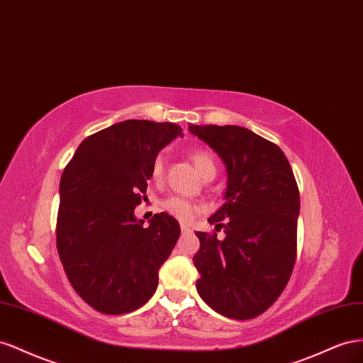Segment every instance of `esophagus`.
<instances>
[{"label": "esophagus", "instance_id": "obj_1", "mask_svg": "<svg viewBox=\"0 0 363 363\" xmlns=\"http://www.w3.org/2000/svg\"><path fill=\"white\" fill-rule=\"evenodd\" d=\"M181 233L182 234H189V233H191V230L189 226H185V225H181Z\"/></svg>", "mask_w": 363, "mask_h": 363}]
</instances>
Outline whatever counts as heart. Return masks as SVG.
Segmentation results:
<instances>
[{
    "instance_id": "1",
    "label": "heart",
    "mask_w": 363,
    "mask_h": 363,
    "mask_svg": "<svg viewBox=\"0 0 363 363\" xmlns=\"http://www.w3.org/2000/svg\"><path fill=\"white\" fill-rule=\"evenodd\" d=\"M191 160L196 165V169L203 176L208 172H216V162L214 157L210 152L205 150H196L191 153ZM164 174V161L161 157H157L152 164V178L155 181H160ZM164 210L169 214H172L176 219L181 222H191L196 216L202 211V206L196 202H191L181 196H172L167 201L162 203Z\"/></svg>"
}]
</instances>
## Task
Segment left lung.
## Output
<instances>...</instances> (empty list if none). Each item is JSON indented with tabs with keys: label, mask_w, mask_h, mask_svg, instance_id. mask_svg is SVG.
Here are the masks:
<instances>
[{
	"label": "left lung",
	"mask_w": 363,
	"mask_h": 363,
	"mask_svg": "<svg viewBox=\"0 0 363 363\" xmlns=\"http://www.w3.org/2000/svg\"><path fill=\"white\" fill-rule=\"evenodd\" d=\"M190 132L226 165L225 203L208 222L217 234L196 233V289L217 313L252 319L281 295L296 260L299 191L277 144L240 126H198Z\"/></svg>",
	"instance_id": "obj_1"
}]
</instances>
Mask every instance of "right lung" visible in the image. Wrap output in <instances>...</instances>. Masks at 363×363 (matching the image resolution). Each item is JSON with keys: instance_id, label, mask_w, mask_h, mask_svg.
Listing matches in <instances>:
<instances>
[{"instance_id": "obj_1", "label": "right lung", "mask_w": 363, "mask_h": 363, "mask_svg": "<svg viewBox=\"0 0 363 363\" xmlns=\"http://www.w3.org/2000/svg\"><path fill=\"white\" fill-rule=\"evenodd\" d=\"M182 129L173 123L126 120L80 143L60 178L56 246L72 289L105 315L146 304L181 228L167 213L150 225L133 216L158 152Z\"/></svg>"}]
</instances>
